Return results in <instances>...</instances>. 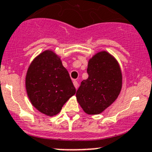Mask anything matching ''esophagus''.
Returning <instances> with one entry per match:
<instances>
[{"instance_id": "34e87169", "label": "esophagus", "mask_w": 152, "mask_h": 152, "mask_svg": "<svg viewBox=\"0 0 152 152\" xmlns=\"http://www.w3.org/2000/svg\"><path fill=\"white\" fill-rule=\"evenodd\" d=\"M73 83H74V86H75V88L77 89V87H78V83H77V81H76V80H73Z\"/></svg>"}]
</instances>
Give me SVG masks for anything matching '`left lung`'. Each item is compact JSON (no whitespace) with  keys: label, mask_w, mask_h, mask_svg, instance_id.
Segmentation results:
<instances>
[{"label":"left lung","mask_w":152,"mask_h":152,"mask_svg":"<svg viewBox=\"0 0 152 152\" xmlns=\"http://www.w3.org/2000/svg\"><path fill=\"white\" fill-rule=\"evenodd\" d=\"M88 78L82 80L76 93L78 103L88 115H98L113 103L122 87L119 64L105 51L89 60Z\"/></svg>","instance_id":"1"}]
</instances>
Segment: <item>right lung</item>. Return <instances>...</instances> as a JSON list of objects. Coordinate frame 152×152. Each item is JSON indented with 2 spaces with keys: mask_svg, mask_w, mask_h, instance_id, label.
I'll use <instances>...</instances> for the list:
<instances>
[{
  "mask_svg": "<svg viewBox=\"0 0 152 152\" xmlns=\"http://www.w3.org/2000/svg\"><path fill=\"white\" fill-rule=\"evenodd\" d=\"M26 87L33 106L48 116L59 113L76 93L60 58L51 50L41 53L31 63L26 74Z\"/></svg>",
  "mask_w": 152,
  "mask_h": 152,
  "instance_id": "obj_1",
  "label": "right lung"
}]
</instances>
